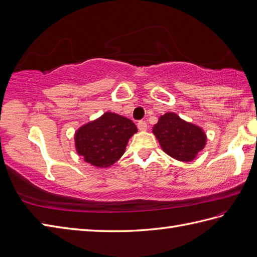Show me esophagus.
Listing matches in <instances>:
<instances>
[{
	"label": "esophagus",
	"instance_id": "obj_1",
	"mask_svg": "<svg viewBox=\"0 0 257 257\" xmlns=\"http://www.w3.org/2000/svg\"><path fill=\"white\" fill-rule=\"evenodd\" d=\"M137 127H139V130L142 131V132H144V131L147 130V123L145 121H140L137 123Z\"/></svg>",
	"mask_w": 257,
	"mask_h": 257
}]
</instances>
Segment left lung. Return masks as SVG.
I'll return each mask as SVG.
<instances>
[{"label": "left lung", "instance_id": "1", "mask_svg": "<svg viewBox=\"0 0 257 257\" xmlns=\"http://www.w3.org/2000/svg\"><path fill=\"white\" fill-rule=\"evenodd\" d=\"M153 133L164 152L179 161L190 162L204 149L207 137L202 127L167 112L154 125Z\"/></svg>", "mask_w": 257, "mask_h": 257}]
</instances>
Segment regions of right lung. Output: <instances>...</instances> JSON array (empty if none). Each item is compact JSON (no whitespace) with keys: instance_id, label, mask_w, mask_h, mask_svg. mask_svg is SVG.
I'll return each mask as SVG.
<instances>
[{"instance_id":"obj_1","label":"right lung","mask_w":257,"mask_h":257,"mask_svg":"<svg viewBox=\"0 0 257 257\" xmlns=\"http://www.w3.org/2000/svg\"><path fill=\"white\" fill-rule=\"evenodd\" d=\"M136 132L137 127L132 120L105 112L76 131L75 148L91 166L108 168L122 157L128 140Z\"/></svg>"}]
</instances>
